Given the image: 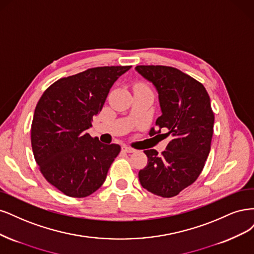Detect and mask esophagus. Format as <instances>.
I'll return each mask as SVG.
<instances>
[{
    "mask_svg": "<svg viewBox=\"0 0 254 254\" xmlns=\"http://www.w3.org/2000/svg\"><path fill=\"white\" fill-rule=\"evenodd\" d=\"M122 151L127 152V153H133V152H135V149L130 148V146H127V145H124L122 146Z\"/></svg>",
    "mask_w": 254,
    "mask_h": 254,
    "instance_id": "1",
    "label": "esophagus"
}]
</instances>
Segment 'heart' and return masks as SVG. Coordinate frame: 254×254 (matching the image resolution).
Instances as JSON below:
<instances>
[{"label":"heart","mask_w":254,"mask_h":254,"mask_svg":"<svg viewBox=\"0 0 254 254\" xmlns=\"http://www.w3.org/2000/svg\"><path fill=\"white\" fill-rule=\"evenodd\" d=\"M136 86H138V87H142V88H145V89H149L148 88V86H146L145 84H143V83H137L136 84Z\"/></svg>","instance_id":"heart-1"}]
</instances>
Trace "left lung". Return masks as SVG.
<instances>
[{
    "instance_id": "8db88e82",
    "label": "left lung",
    "mask_w": 254,
    "mask_h": 254,
    "mask_svg": "<svg viewBox=\"0 0 254 254\" xmlns=\"http://www.w3.org/2000/svg\"><path fill=\"white\" fill-rule=\"evenodd\" d=\"M135 69L154 84L158 92L161 116L158 130L171 136L161 155L154 149L143 151L148 165L139 171V182L149 192L173 197L192 185L204 167L211 149L214 114L204 86L175 67L163 65H138Z\"/></svg>"
}]
</instances>
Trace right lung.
<instances>
[{
  "label": "right lung",
  "instance_id": "right-lung-1",
  "mask_svg": "<svg viewBox=\"0 0 254 254\" xmlns=\"http://www.w3.org/2000/svg\"><path fill=\"white\" fill-rule=\"evenodd\" d=\"M130 66H101L56 81L41 96L31 124V148L46 181L69 197H86L103 185L120 152L86 129L115 81Z\"/></svg>",
  "mask_w": 254,
  "mask_h": 254
}]
</instances>
